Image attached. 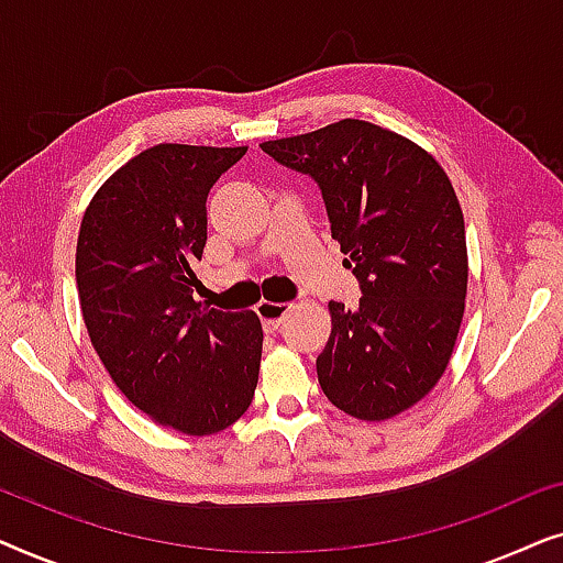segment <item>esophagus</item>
<instances>
[{
	"instance_id": "1",
	"label": "esophagus",
	"mask_w": 563,
	"mask_h": 563,
	"mask_svg": "<svg viewBox=\"0 0 563 563\" xmlns=\"http://www.w3.org/2000/svg\"><path fill=\"white\" fill-rule=\"evenodd\" d=\"M256 312H258V318H261V322H264V328L266 330H276L282 325V320L287 318V312H289V305H284V302H258L256 305Z\"/></svg>"
}]
</instances>
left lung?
<instances>
[{
  "mask_svg": "<svg viewBox=\"0 0 563 563\" xmlns=\"http://www.w3.org/2000/svg\"><path fill=\"white\" fill-rule=\"evenodd\" d=\"M261 151L318 181L330 233L364 295L353 310L328 305L322 391L366 422L410 410L443 376L464 320L466 230L451 179L418 143L366 120Z\"/></svg>",
  "mask_w": 563,
  "mask_h": 563,
  "instance_id": "left-lung-1",
  "label": "left lung"
}]
</instances>
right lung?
Masks as SVG:
<instances>
[{
  "label": "right lung",
  "mask_w": 563,
  "mask_h": 563,
  "mask_svg": "<svg viewBox=\"0 0 563 563\" xmlns=\"http://www.w3.org/2000/svg\"><path fill=\"white\" fill-rule=\"evenodd\" d=\"M245 145L161 143L120 166L84 212L76 287L118 389L158 426L212 435L249 410L264 330L256 312L195 302L207 195Z\"/></svg>",
  "instance_id": "1"
}]
</instances>
